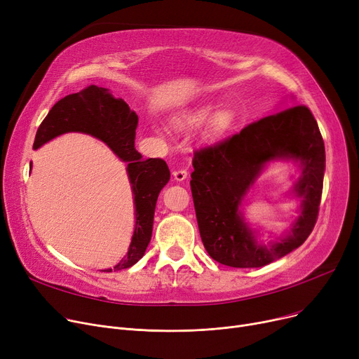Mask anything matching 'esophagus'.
Listing matches in <instances>:
<instances>
[{
  "instance_id": "obj_1",
  "label": "esophagus",
  "mask_w": 359,
  "mask_h": 359,
  "mask_svg": "<svg viewBox=\"0 0 359 359\" xmlns=\"http://www.w3.org/2000/svg\"><path fill=\"white\" fill-rule=\"evenodd\" d=\"M173 176L177 182H182L187 177V170L186 168H177V170H173Z\"/></svg>"
}]
</instances>
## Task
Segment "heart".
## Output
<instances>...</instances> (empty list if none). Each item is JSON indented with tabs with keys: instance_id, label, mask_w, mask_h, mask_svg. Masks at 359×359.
Segmentation results:
<instances>
[{
	"instance_id": "b5f03b06",
	"label": "heart",
	"mask_w": 359,
	"mask_h": 359,
	"mask_svg": "<svg viewBox=\"0 0 359 359\" xmlns=\"http://www.w3.org/2000/svg\"><path fill=\"white\" fill-rule=\"evenodd\" d=\"M211 106H202L201 109L189 113V115H186L183 119H180L177 122V126L180 129H186V128H194L198 126L201 123H203L208 116L211 115ZM234 111L230 107H222L219 110H217L208 125V135L210 137H217L222 132H225L227 129H230L234 123Z\"/></svg>"
}]
</instances>
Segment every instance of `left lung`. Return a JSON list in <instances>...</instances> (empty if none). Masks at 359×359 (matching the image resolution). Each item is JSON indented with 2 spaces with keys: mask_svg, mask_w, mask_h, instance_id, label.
Returning a JSON list of instances; mask_svg holds the SVG:
<instances>
[{
  "mask_svg": "<svg viewBox=\"0 0 359 359\" xmlns=\"http://www.w3.org/2000/svg\"><path fill=\"white\" fill-rule=\"evenodd\" d=\"M290 156L304 163L294 191L304 212L293 234L268 250L257 245L238 212L241 198L266 161ZM191 189L203 246L231 268H260L299 248L320 210L326 165L325 142L311 110L295 104L262 118L237 134L194 151Z\"/></svg>",
  "mask_w": 359,
  "mask_h": 359,
  "instance_id": "8db88e82",
  "label": "left lung"
}]
</instances>
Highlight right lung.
I'll list each match as a JSON object with an SVG mask.
<instances>
[{
	"mask_svg": "<svg viewBox=\"0 0 359 359\" xmlns=\"http://www.w3.org/2000/svg\"><path fill=\"white\" fill-rule=\"evenodd\" d=\"M138 116L122 99H115L107 88L87 86L56 102L37 128L33 148L65 132H84L106 142L113 153L128 161L126 172L135 201V231L125 259L113 269L130 268L144 256L153 234L156 202L170 179V170L161 158L142 160L135 149Z\"/></svg>",
	"mask_w": 359,
	"mask_h": 359,
	"instance_id": "add662e5",
	"label": "right lung"
}]
</instances>
